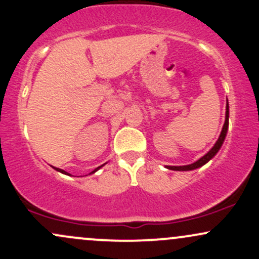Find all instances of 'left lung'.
<instances>
[{
  "instance_id": "8db88e82",
  "label": "left lung",
  "mask_w": 259,
  "mask_h": 259,
  "mask_svg": "<svg viewBox=\"0 0 259 259\" xmlns=\"http://www.w3.org/2000/svg\"><path fill=\"white\" fill-rule=\"evenodd\" d=\"M228 126H229V105L227 103V113H225V123L224 125H223V129H222V133H221V136H219L218 141L215 142L214 146L212 147V150L209 151V152L204 154L202 158H200L197 160V162L192 163V164H189V165H181V167H173V165H168V169H170V170H192V169H196V168H200L202 167L203 164H206L209 159H212L213 157L215 156L217 152L219 151V148L222 147L223 142H224V139L225 136H227V132H228Z\"/></svg>"
}]
</instances>
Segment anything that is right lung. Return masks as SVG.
I'll list each match as a JSON object with an SVG mask.
<instances>
[{
	"label": "right lung",
	"mask_w": 259,
	"mask_h": 259,
	"mask_svg": "<svg viewBox=\"0 0 259 259\" xmlns=\"http://www.w3.org/2000/svg\"><path fill=\"white\" fill-rule=\"evenodd\" d=\"M101 167H102V165H101ZM101 167H99V168H96V169H95V170L94 171H92V173H95V171H96V170H99V169L101 168ZM56 169V170H58V171H61V173H63V174H68L67 173V171H64V170H62V169H59V168H55Z\"/></svg>",
	"instance_id": "add662e5"
}]
</instances>
